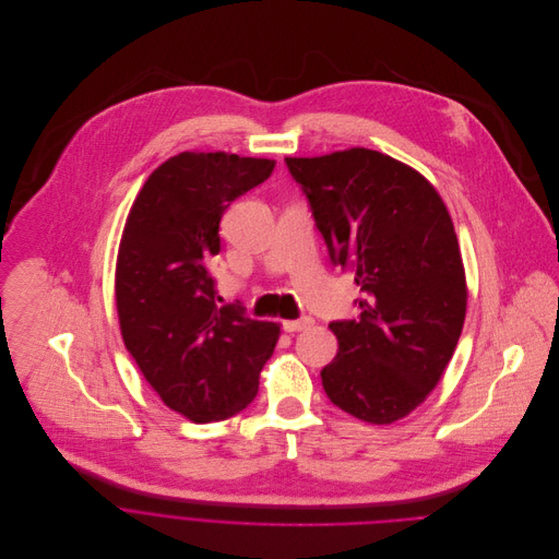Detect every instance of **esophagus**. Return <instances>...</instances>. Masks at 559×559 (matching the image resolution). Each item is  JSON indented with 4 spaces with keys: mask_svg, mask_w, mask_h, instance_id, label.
Listing matches in <instances>:
<instances>
[{
    "mask_svg": "<svg viewBox=\"0 0 559 559\" xmlns=\"http://www.w3.org/2000/svg\"><path fill=\"white\" fill-rule=\"evenodd\" d=\"M310 323H312V317H299V319H288L282 325L286 332H299V330H306Z\"/></svg>",
    "mask_w": 559,
    "mask_h": 559,
    "instance_id": "obj_1",
    "label": "esophagus"
}]
</instances>
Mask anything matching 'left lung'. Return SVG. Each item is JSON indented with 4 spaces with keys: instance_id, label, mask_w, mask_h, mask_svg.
I'll return each instance as SVG.
<instances>
[{
    "instance_id": "8db88e82",
    "label": "left lung",
    "mask_w": 559,
    "mask_h": 559,
    "mask_svg": "<svg viewBox=\"0 0 559 559\" xmlns=\"http://www.w3.org/2000/svg\"><path fill=\"white\" fill-rule=\"evenodd\" d=\"M334 266L361 290L357 319L330 321L340 353L321 370L328 399L366 423L420 405L448 368L465 323L456 231L436 189L374 150L286 158Z\"/></svg>"
}]
</instances>
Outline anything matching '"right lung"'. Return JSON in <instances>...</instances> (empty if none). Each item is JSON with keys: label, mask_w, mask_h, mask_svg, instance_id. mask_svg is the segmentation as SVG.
Here are the masks:
<instances>
[{"label": "right lung", "mask_w": 559, "mask_h": 559, "mask_svg": "<svg viewBox=\"0 0 559 559\" xmlns=\"http://www.w3.org/2000/svg\"><path fill=\"white\" fill-rule=\"evenodd\" d=\"M269 158L182 152L143 185L117 262V310L126 348L167 407L193 423L249 407L280 325L219 306L211 260L229 204L262 185Z\"/></svg>", "instance_id": "right-lung-1"}]
</instances>
